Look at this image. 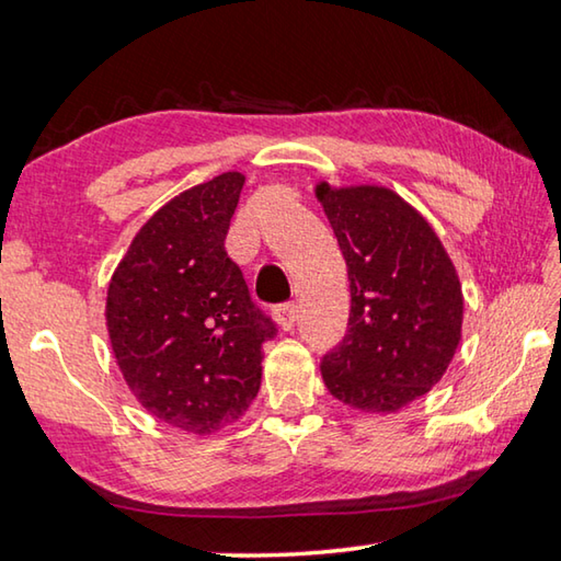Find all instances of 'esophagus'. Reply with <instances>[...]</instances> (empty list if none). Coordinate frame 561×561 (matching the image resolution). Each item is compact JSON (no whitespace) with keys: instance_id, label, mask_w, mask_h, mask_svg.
<instances>
[{"instance_id":"esophagus-1","label":"esophagus","mask_w":561,"mask_h":561,"mask_svg":"<svg viewBox=\"0 0 561 561\" xmlns=\"http://www.w3.org/2000/svg\"><path fill=\"white\" fill-rule=\"evenodd\" d=\"M274 319H277V324L284 331H289L294 324H297L299 307H297V304H282V307L274 309Z\"/></svg>"}]
</instances>
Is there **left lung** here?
<instances>
[{
  "label": "left lung",
  "mask_w": 561,
  "mask_h": 561,
  "mask_svg": "<svg viewBox=\"0 0 561 561\" xmlns=\"http://www.w3.org/2000/svg\"><path fill=\"white\" fill-rule=\"evenodd\" d=\"M344 252L346 336L321 360L329 393L366 413H396L440 381L460 344L462 289L438 234L378 185H317Z\"/></svg>",
  "instance_id": "8db88e82"
}]
</instances>
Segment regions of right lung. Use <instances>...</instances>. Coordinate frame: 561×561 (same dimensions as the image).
I'll list each match as a JSON object with an SVG mask.
<instances>
[{
	"instance_id": "add662e5",
	"label": "right lung",
	"mask_w": 561,
	"mask_h": 561,
	"mask_svg": "<svg viewBox=\"0 0 561 561\" xmlns=\"http://www.w3.org/2000/svg\"><path fill=\"white\" fill-rule=\"evenodd\" d=\"M242 185V173H222L173 197L133 237L108 284V336L133 396L195 435L250 408L262 344L277 334L225 250Z\"/></svg>"
}]
</instances>
